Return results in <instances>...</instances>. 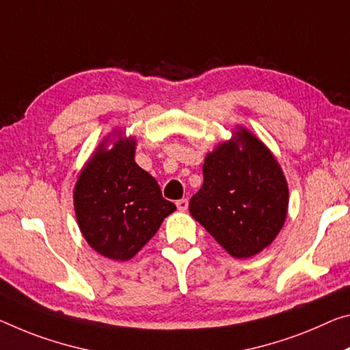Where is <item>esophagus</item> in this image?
<instances>
[{
    "mask_svg": "<svg viewBox=\"0 0 350 350\" xmlns=\"http://www.w3.org/2000/svg\"><path fill=\"white\" fill-rule=\"evenodd\" d=\"M176 205L180 212H185V210L188 208V201L187 199H179V201H176Z\"/></svg>",
    "mask_w": 350,
    "mask_h": 350,
    "instance_id": "1",
    "label": "esophagus"
}]
</instances>
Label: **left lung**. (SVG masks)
I'll use <instances>...</instances> for the list:
<instances>
[{"mask_svg": "<svg viewBox=\"0 0 350 350\" xmlns=\"http://www.w3.org/2000/svg\"><path fill=\"white\" fill-rule=\"evenodd\" d=\"M202 174L188 205L193 218L234 257H252L271 245L285 223L288 185L263 143L240 129L207 155Z\"/></svg>", "mask_w": 350, "mask_h": 350, "instance_id": "obj_1", "label": "left lung"}]
</instances>
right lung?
<instances>
[{"mask_svg": "<svg viewBox=\"0 0 350 350\" xmlns=\"http://www.w3.org/2000/svg\"><path fill=\"white\" fill-rule=\"evenodd\" d=\"M135 142L101 145L75 188V208L82 235L96 252L129 260L159 230L176 205L166 201L157 180L135 163Z\"/></svg>", "mask_w": 350, "mask_h": 350, "instance_id": "obj_1", "label": "right lung"}]
</instances>
